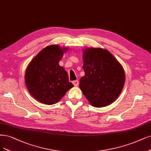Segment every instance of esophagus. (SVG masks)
Segmentation results:
<instances>
[{
	"instance_id": "esophagus-1",
	"label": "esophagus",
	"mask_w": 151,
	"mask_h": 151,
	"mask_svg": "<svg viewBox=\"0 0 151 151\" xmlns=\"http://www.w3.org/2000/svg\"><path fill=\"white\" fill-rule=\"evenodd\" d=\"M72 83H73V84H74V86H76V87L78 85H79V81H78L77 80L73 81V82H72Z\"/></svg>"
}]
</instances>
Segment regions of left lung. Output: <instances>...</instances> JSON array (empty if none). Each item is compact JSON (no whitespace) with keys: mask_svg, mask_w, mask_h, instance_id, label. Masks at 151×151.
<instances>
[{"mask_svg":"<svg viewBox=\"0 0 151 151\" xmlns=\"http://www.w3.org/2000/svg\"><path fill=\"white\" fill-rule=\"evenodd\" d=\"M83 69L79 87L91 104L96 107L110 105L120 95L126 81L123 67L107 49L83 50Z\"/></svg>","mask_w":151,"mask_h":151,"instance_id":"1","label":"left lung"}]
</instances>
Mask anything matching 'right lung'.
Returning <instances> with one entry per match:
<instances>
[{"instance_id": "1", "label": "right lung", "mask_w": 151, "mask_h": 151, "mask_svg": "<svg viewBox=\"0 0 151 151\" xmlns=\"http://www.w3.org/2000/svg\"><path fill=\"white\" fill-rule=\"evenodd\" d=\"M68 47H45L30 61L25 70V82L30 95L47 105L58 102L74 87L64 67L59 64Z\"/></svg>"}]
</instances>
